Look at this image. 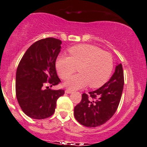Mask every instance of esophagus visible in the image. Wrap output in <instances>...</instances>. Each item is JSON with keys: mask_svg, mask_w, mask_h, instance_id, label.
Returning a JSON list of instances; mask_svg holds the SVG:
<instances>
[{"mask_svg": "<svg viewBox=\"0 0 147 147\" xmlns=\"http://www.w3.org/2000/svg\"><path fill=\"white\" fill-rule=\"evenodd\" d=\"M73 92V90H71V89H66V91H65V93H67V94H71V93Z\"/></svg>", "mask_w": 147, "mask_h": 147, "instance_id": "1", "label": "esophagus"}]
</instances>
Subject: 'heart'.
Returning a JSON list of instances; mask_svg holds the SVG:
<instances>
[{"label": "heart", "instance_id": "1", "mask_svg": "<svg viewBox=\"0 0 147 147\" xmlns=\"http://www.w3.org/2000/svg\"><path fill=\"white\" fill-rule=\"evenodd\" d=\"M70 56L60 55L56 67L63 80L69 78L77 71L80 74L65 82L70 89H78L89 84L91 88L100 87L107 82L113 69V58L110 53L97 46L82 44L69 49Z\"/></svg>", "mask_w": 147, "mask_h": 147}]
</instances>
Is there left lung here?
I'll return each mask as SVG.
<instances>
[{
  "label": "left lung",
  "mask_w": 147,
  "mask_h": 147,
  "mask_svg": "<svg viewBox=\"0 0 147 147\" xmlns=\"http://www.w3.org/2000/svg\"><path fill=\"white\" fill-rule=\"evenodd\" d=\"M123 86V69L119 64L107 82L97 90L82 95L80 102L74 108L77 121L87 127H98L107 122L118 107Z\"/></svg>",
  "instance_id": "obj_1"
}]
</instances>
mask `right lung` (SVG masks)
<instances>
[{
    "label": "right lung",
    "instance_id": "right-lung-1",
    "mask_svg": "<svg viewBox=\"0 0 147 147\" xmlns=\"http://www.w3.org/2000/svg\"><path fill=\"white\" fill-rule=\"evenodd\" d=\"M61 44L54 38L39 40L29 47L18 64L16 95L22 111L30 118L40 120L52 115L57 100L65 94L63 89L51 90L46 87L61 82L56 69Z\"/></svg>",
    "mask_w": 147,
    "mask_h": 147
}]
</instances>
